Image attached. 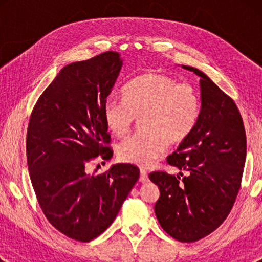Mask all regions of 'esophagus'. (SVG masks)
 Returning a JSON list of instances; mask_svg holds the SVG:
<instances>
[{
	"mask_svg": "<svg viewBox=\"0 0 262 262\" xmlns=\"http://www.w3.org/2000/svg\"><path fill=\"white\" fill-rule=\"evenodd\" d=\"M139 181L143 182H148L149 181V178H148V173L144 169H141V178H139Z\"/></svg>",
	"mask_w": 262,
	"mask_h": 262,
	"instance_id": "esophagus-1",
	"label": "esophagus"
}]
</instances>
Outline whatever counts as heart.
Instances as JSON below:
<instances>
[{
  "mask_svg": "<svg viewBox=\"0 0 262 262\" xmlns=\"http://www.w3.org/2000/svg\"><path fill=\"white\" fill-rule=\"evenodd\" d=\"M200 100L191 84L178 83L164 74L142 75L124 91V100L108 99L103 118L114 136H124L136 118L143 132L126 137L117 152L123 162L141 167L152 166L168 143L184 142L198 123Z\"/></svg>",
  "mask_w": 262,
  "mask_h": 262,
  "instance_id": "heart-1",
  "label": "heart"
}]
</instances>
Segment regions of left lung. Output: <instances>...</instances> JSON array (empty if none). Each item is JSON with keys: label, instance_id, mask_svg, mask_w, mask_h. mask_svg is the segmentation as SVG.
<instances>
[{"label": "left lung", "instance_id": "1", "mask_svg": "<svg viewBox=\"0 0 262 262\" xmlns=\"http://www.w3.org/2000/svg\"><path fill=\"white\" fill-rule=\"evenodd\" d=\"M181 67L200 77L202 106L194 130L167 162L188 174L181 179L154 171L149 179L160 189L155 214L163 230L180 242H195L216 230L230 213L241 186L247 141L232 99L203 71Z\"/></svg>", "mask_w": 262, "mask_h": 262}]
</instances>
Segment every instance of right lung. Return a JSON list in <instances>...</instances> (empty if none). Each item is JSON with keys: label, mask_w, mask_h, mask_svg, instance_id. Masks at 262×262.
<instances>
[{"label": "right lung", "mask_w": 262, "mask_h": 262, "mask_svg": "<svg viewBox=\"0 0 262 262\" xmlns=\"http://www.w3.org/2000/svg\"><path fill=\"white\" fill-rule=\"evenodd\" d=\"M123 67L108 51L64 67L32 112L26 152L32 186L42 212L68 237L88 242L116 220L139 179L130 163L87 174L85 166L113 152L103 106ZM96 171V170H95Z\"/></svg>", "instance_id": "obj_1"}]
</instances>
